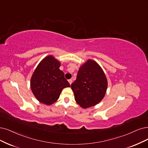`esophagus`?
<instances>
[{"label":"esophagus","mask_w":148,"mask_h":148,"mask_svg":"<svg viewBox=\"0 0 148 148\" xmlns=\"http://www.w3.org/2000/svg\"><path fill=\"white\" fill-rule=\"evenodd\" d=\"M68 82H69V84L71 85V84H72V83H73V80L72 79H69V80H68Z\"/></svg>","instance_id":"obj_1"}]
</instances>
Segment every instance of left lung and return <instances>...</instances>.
<instances>
[{
  "label": "left lung",
  "mask_w": 148,
  "mask_h": 148,
  "mask_svg": "<svg viewBox=\"0 0 148 148\" xmlns=\"http://www.w3.org/2000/svg\"><path fill=\"white\" fill-rule=\"evenodd\" d=\"M71 88L76 102L86 108L102 100L107 89V80L100 66L93 60H88L79 68Z\"/></svg>",
  "instance_id": "obj_1"
}]
</instances>
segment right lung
I'll list each match as a JSON object with an SVG mask.
<instances>
[{
	"label": "right lung",
	"mask_w": 148,
	"mask_h": 148,
	"mask_svg": "<svg viewBox=\"0 0 148 148\" xmlns=\"http://www.w3.org/2000/svg\"><path fill=\"white\" fill-rule=\"evenodd\" d=\"M60 66L58 60L52 56H49L42 60L32 76V92L38 101L46 105L56 102L62 90L70 86Z\"/></svg>",
	"instance_id": "right-lung-1"
}]
</instances>
